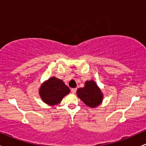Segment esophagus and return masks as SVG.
Here are the masks:
<instances>
[{"label": "esophagus", "instance_id": "esophagus-1", "mask_svg": "<svg viewBox=\"0 0 146 146\" xmlns=\"http://www.w3.org/2000/svg\"><path fill=\"white\" fill-rule=\"evenodd\" d=\"M76 90H77V89H76V88H72V89H71V92L73 94H75L76 92Z\"/></svg>", "mask_w": 146, "mask_h": 146}]
</instances>
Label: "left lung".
Listing matches in <instances>:
<instances>
[{
	"label": "left lung",
	"instance_id": "obj_1",
	"mask_svg": "<svg viewBox=\"0 0 146 146\" xmlns=\"http://www.w3.org/2000/svg\"><path fill=\"white\" fill-rule=\"evenodd\" d=\"M77 95L87 106L92 108L99 106L103 100V94L101 90L92 80H88L85 82L83 88H78Z\"/></svg>",
	"mask_w": 146,
	"mask_h": 146
}]
</instances>
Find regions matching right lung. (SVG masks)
<instances>
[{"label": "right lung", "mask_w": 146, "mask_h": 146, "mask_svg": "<svg viewBox=\"0 0 146 146\" xmlns=\"http://www.w3.org/2000/svg\"><path fill=\"white\" fill-rule=\"evenodd\" d=\"M39 92L44 102L53 106L61 102L70 92V89L61 80L51 77L41 85Z\"/></svg>", "instance_id": "right-lung-1"}]
</instances>
